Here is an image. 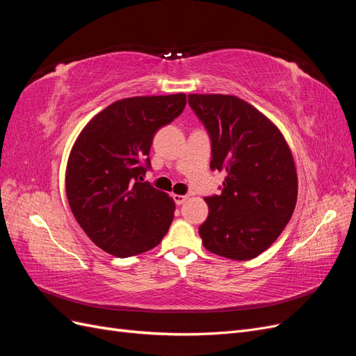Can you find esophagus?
I'll use <instances>...</instances> for the list:
<instances>
[{"label":"esophagus","instance_id":"1","mask_svg":"<svg viewBox=\"0 0 356 356\" xmlns=\"http://www.w3.org/2000/svg\"><path fill=\"white\" fill-rule=\"evenodd\" d=\"M172 199H174V202H175L177 204H182V203H184V202L187 200V196H181V195H174V196H172Z\"/></svg>","mask_w":356,"mask_h":356}]
</instances>
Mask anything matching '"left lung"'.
I'll return each mask as SVG.
<instances>
[{
    "instance_id": "8db88e82",
    "label": "left lung",
    "mask_w": 356,
    "mask_h": 356,
    "mask_svg": "<svg viewBox=\"0 0 356 356\" xmlns=\"http://www.w3.org/2000/svg\"><path fill=\"white\" fill-rule=\"evenodd\" d=\"M211 138V169L225 170L220 195L204 199L199 227L208 251L251 260L282 233L297 203V170L279 129L251 104L232 95H188Z\"/></svg>"
}]
</instances>
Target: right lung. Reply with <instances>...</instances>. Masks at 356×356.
I'll return each mask as SVG.
<instances>
[{"instance_id": "add662e5", "label": "right lung", "mask_w": 356, "mask_h": 356, "mask_svg": "<svg viewBox=\"0 0 356 356\" xmlns=\"http://www.w3.org/2000/svg\"><path fill=\"white\" fill-rule=\"evenodd\" d=\"M184 93L135 96L96 114L75 141L67 165V197L90 241L118 258L153 250L168 233L175 203L141 182L161 126L182 113Z\"/></svg>"}]
</instances>
